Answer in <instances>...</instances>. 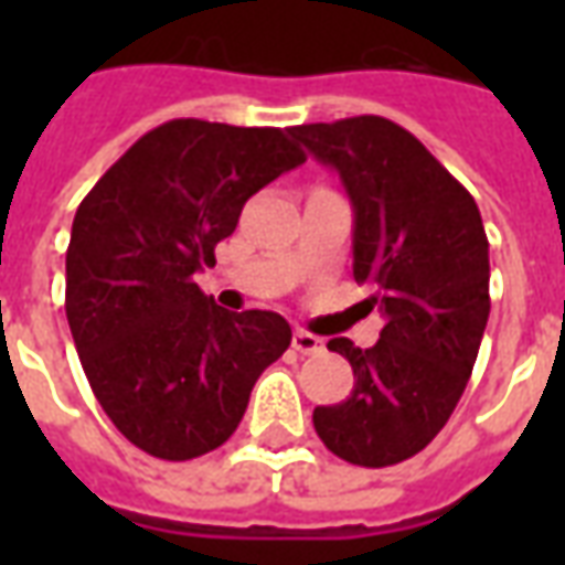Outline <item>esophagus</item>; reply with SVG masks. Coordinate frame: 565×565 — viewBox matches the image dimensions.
<instances>
[{
	"instance_id": "obj_1",
	"label": "esophagus",
	"mask_w": 565,
	"mask_h": 565,
	"mask_svg": "<svg viewBox=\"0 0 565 565\" xmlns=\"http://www.w3.org/2000/svg\"><path fill=\"white\" fill-rule=\"evenodd\" d=\"M294 351H299V354H318V351H323V339H318V335H311L306 330H296Z\"/></svg>"
}]
</instances>
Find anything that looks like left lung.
<instances>
[{"instance_id": "obj_1", "label": "left lung", "mask_w": 565, "mask_h": 565, "mask_svg": "<svg viewBox=\"0 0 565 565\" xmlns=\"http://www.w3.org/2000/svg\"><path fill=\"white\" fill-rule=\"evenodd\" d=\"M339 172L354 205V281L369 284L381 339L327 348L354 369V391L315 408L320 441L354 466H393L448 424L472 375L490 315V257L469 190L387 117L290 129Z\"/></svg>"}]
</instances>
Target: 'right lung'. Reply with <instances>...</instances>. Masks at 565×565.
<instances>
[{"mask_svg": "<svg viewBox=\"0 0 565 565\" xmlns=\"http://www.w3.org/2000/svg\"><path fill=\"white\" fill-rule=\"evenodd\" d=\"M302 162L290 129L181 117L145 132L78 205L68 330L103 412L150 457L221 448L290 348L281 315L226 311L193 275L214 266L247 199Z\"/></svg>", "mask_w": 565, "mask_h": 565, "instance_id": "1", "label": "right lung"}]
</instances>
